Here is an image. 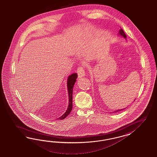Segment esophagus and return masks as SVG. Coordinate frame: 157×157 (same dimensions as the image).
I'll return each instance as SVG.
<instances>
[{"label": "esophagus", "instance_id": "obj_1", "mask_svg": "<svg viewBox=\"0 0 157 157\" xmlns=\"http://www.w3.org/2000/svg\"><path fill=\"white\" fill-rule=\"evenodd\" d=\"M77 73H78V75L79 78H81L85 75V68L83 67V66L79 67L77 69Z\"/></svg>", "mask_w": 157, "mask_h": 157}]
</instances>
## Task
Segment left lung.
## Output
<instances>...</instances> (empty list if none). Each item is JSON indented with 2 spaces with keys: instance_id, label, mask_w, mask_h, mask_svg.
<instances>
[{
  "instance_id": "obj_1",
  "label": "left lung",
  "mask_w": 157,
  "mask_h": 157,
  "mask_svg": "<svg viewBox=\"0 0 157 157\" xmlns=\"http://www.w3.org/2000/svg\"><path fill=\"white\" fill-rule=\"evenodd\" d=\"M119 34H120V36H123V37H124L125 38H127V36H126V35H125V33L124 32L123 30V29H120V30H119ZM123 109H120L117 110H116L115 111V112H119V111H121V110H123Z\"/></svg>"
}]
</instances>
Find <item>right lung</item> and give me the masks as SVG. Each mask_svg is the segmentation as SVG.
Wrapping results in <instances>:
<instances>
[{
  "instance_id": "1",
  "label": "right lung",
  "mask_w": 157,
  "mask_h": 157,
  "mask_svg": "<svg viewBox=\"0 0 157 157\" xmlns=\"http://www.w3.org/2000/svg\"><path fill=\"white\" fill-rule=\"evenodd\" d=\"M78 77V75L76 73L72 74L71 75L68 77L67 79V89H68V97H69V102H68V106L66 112L62 115L61 117L58 118L59 120H63L66 117L68 114L71 112L72 108V91H73V87L76 81V78Z\"/></svg>"
}]
</instances>
